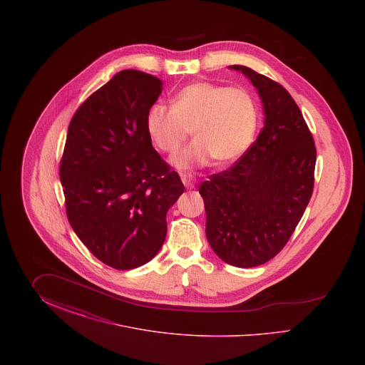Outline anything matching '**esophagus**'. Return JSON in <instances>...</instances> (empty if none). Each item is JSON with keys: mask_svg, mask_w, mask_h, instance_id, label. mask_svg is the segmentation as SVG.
Returning <instances> with one entry per match:
<instances>
[{"mask_svg": "<svg viewBox=\"0 0 365 365\" xmlns=\"http://www.w3.org/2000/svg\"><path fill=\"white\" fill-rule=\"evenodd\" d=\"M180 178H182V182H183V185L186 186V189H194V186H195V178L192 176L191 174H182L180 175Z\"/></svg>", "mask_w": 365, "mask_h": 365, "instance_id": "obj_1", "label": "esophagus"}]
</instances>
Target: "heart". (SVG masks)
<instances>
[{"label": "heart", "instance_id": "heart-1", "mask_svg": "<svg viewBox=\"0 0 365 365\" xmlns=\"http://www.w3.org/2000/svg\"><path fill=\"white\" fill-rule=\"evenodd\" d=\"M260 120L255 97L245 88L195 82L180 88L173 106L155 104L146 115V130L158 150L175 155L190 130L195 140L174 157L183 171L208 164H228L252 145Z\"/></svg>", "mask_w": 365, "mask_h": 365}]
</instances>
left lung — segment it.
Segmentation results:
<instances>
[{"label": "left lung", "mask_w": 365, "mask_h": 365, "mask_svg": "<svg viewBox=\"0 0 365 365\" xmlns=\"http://www.w3.org/2000/svg\"><path fill=\"white\" fill-rule=\"evenodd\" d=\"M241 71L257 88L264 127L228 170L200 186L207 238L227 264L257 267L284 247L312 197L316 146L290 93L259 72Z\"/></svg>", "instance_id": "8db88e82"}]
</instances>
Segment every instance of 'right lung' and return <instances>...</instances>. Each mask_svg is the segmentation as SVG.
<instances>
[{"label":"right lung","mask_w":365,"mask_h":365,"mask_svg":"<svg viewBox=\"0 0 365 365\" xmlns=\"http://www.w3.org/2000/svg\"><path fill=\"white\" fill-rule=\"evenodd\" d=\"M163 82L118 72L78 108L60 163L67 217L87 249L115 269L152 260L167 235V212L185 191L152 146L146 115Z\"/></svg>","instance_id":"right-lung-1"}]
</instances>
